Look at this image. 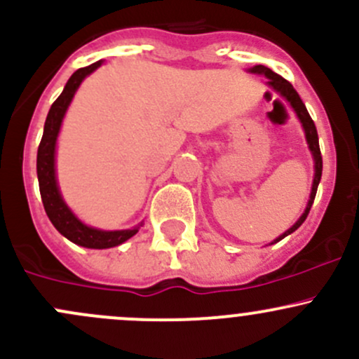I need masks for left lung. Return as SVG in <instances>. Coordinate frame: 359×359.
<instances>
[{"instance_id":"left-lung-1","label":"left lung","mask_w":359,"mask_h":359,"mask_svg":"<svg viewBox=\"0 0 359 359\" xmlns=\"http://www.w3.org/2000/svg\"><path fill=\"white\" fill-rule=\"evenodd\" d=\"M251 72H255V74H263L266 79H269V82L266 84L270 86V88H273L277 93H280L282 96L285 97V100L289 101L290 104H292L294 111L297 113V116H299L301 123H303V129L306 132V141L309 144V149H311L313 153V158H315V179H313V187H311V196H309V201H308V206L306 210H304V213L301 215L299 220L296 222V224L292 225L289 230H285L284 233H282L278 239H275V243H278L280 239H284V237H287L289 233H292L294 230H297L303 225V222L306 220L309 210H311V205L313 201H315V196H316V189H318V184H320V179H322V153H320V144H318V132H316V127H315V122L311 120V116H309V113L306 110V107H304V103L301 101L299 94H297V90L292 88V84H290L289 81H285L284 77H280L278 74H275L273 70H270L269 67H263V65H256L252 67Z\"/></svg>"}]
</instances>
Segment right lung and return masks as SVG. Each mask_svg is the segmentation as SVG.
I'll return each instance as SVG.
<instances>
[{"mask_svg": "<svg viewBox=\"0 0 359 359\" xmlns=\"http://www.w3.org/2000/svg\"><path fill=\"white\" fill-rule=\"evenodd\" d=\"M100 62L93 63V65L79 69L72 74V77L67 82L63 93L56 97L55 103L51 104L50 113L46 116V123H44L43 139L37 148V179H39V191L41 199H43L44 210H46L48 218L55 229L58 230L62 236L72 241L79 246L90 248V249H107L118 246V244L126 243L130 239L137 229L132 230H100L88 227L82 224L77 217L69 210V206L63 203L62 196H60L58 186H56L55 177V146L56 137H58L60 126H62L63 115H65L67 108H69L72 97H74L75 90H77L81 82L84 81L86 75L94 72L101 65Z\"/></svg>", "mask_w": 359, "mask_h": 359, "instance_id": "obj_1", "label": "right lung"}]
</instances>
